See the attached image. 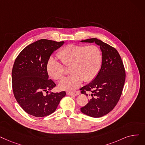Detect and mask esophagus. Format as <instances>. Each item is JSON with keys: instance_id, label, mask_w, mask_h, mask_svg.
<instances>
[{"instance_id": "1", "label": "esophagus", "mask_w": 145, "mask_h": 145, "mask_svg": "<svg viewBox=\"0 0 145 145\" xmlns=\"http://www.w3.org/2000/svg\"><path fill=\"white\" fill-rule=\"evenodd\" d=\"M66 94L68 95H78L79 94V91H67L66 92Z\"/></svg>"}]
</instances>
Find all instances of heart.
Listing matches in <instances>:
<instances>
[{"mask_svg": "<svg viewBox=\"0 0 145 145\" xmlns=\"http://www.w3.org/2000/svg\"><path fill=\"white\" fill-rule=\"evenodd\" d=\"M57 57L62 63L50 58L47 64V71L50 76L59 80L66 74L63 66L70 67L69 71L72 74L59 84L60 89L64 90L76 89L83 80L85 82L93 80L97 76L103 60L101 51L95 45L69 44L60 50Z\"/></svg>", "mask_w": 145, "mask_h": 145, "instance_id": "heart-1", "label": "heart"}]
</instances>
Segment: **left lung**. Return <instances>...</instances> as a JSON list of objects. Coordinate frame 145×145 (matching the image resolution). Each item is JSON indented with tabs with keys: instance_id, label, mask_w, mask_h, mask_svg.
Returning <instances> with one entry per match:
<instances>
[{
	"instance_id": "left-lung-1",
	"label": "left lung",
	"mask_w": 145,
	"mask_h": 145,
	"mask_svg": "<svg viewBox=\"0 0 145 145\" xmlns=\"http://www.w3.org/2000/svg\"><path fill=\"white\" fill-rule=\"evenodd\" d=\"M82 42H95L102 52V65L97 76L80 89L82 93L90 98L88 103L80 108L81 112L90 117L98 118L107 114L118 103L125 82V69L115 48L97 39H87Z\"/></svg>"
}]
</instances>
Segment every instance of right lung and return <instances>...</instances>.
I'll return each instance as SVG.
<instances>
[{
  "label": "right lung",
  "mask_w": 145,
  "mask_h": 145,
  "mask_svg": "<svg viewBox=\"0 0 145 145\" xmlns=\"http://www.w3.org/2000/svg\"><path fill=\"white\" fill-rule=\"evenodd\" d=\"M64 42L38 40L24 48L15 60L12 71L14 95L22 108L31 116L44 117L52 114L66 95L65 91L44 94L56 86L48 79L47 62Z\"/></svg>",
  "instance_id": "right-lung-1"
}]
</instances>
